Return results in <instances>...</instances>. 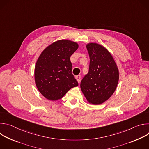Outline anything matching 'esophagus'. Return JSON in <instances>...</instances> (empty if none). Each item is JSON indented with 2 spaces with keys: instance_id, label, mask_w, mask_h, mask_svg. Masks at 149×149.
<instances>
[{
  "instance_id": "obj_1",
  "label": "esophagus",
  "mask_w": 149,
  "mask_h": 149,
  "mask_svg": "<svg viewBox=\"0 0 149 149\" xmlns=\"http://www.w3.org/2000/svg\"><path fill=\"white\" fill-rule=\"evenodd\" d=\"M75 78H76V79L77 80L78 82L79 83V82H80V81H81V76H80V75H77V76L75 77Z\"/></svg>"
}]
</instances>
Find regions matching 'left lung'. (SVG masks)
Segmentation results:
<instances>
[{
    "instance_id": "8db88e82",
    "label": "left lung",
    "mask_w": 149,
    "mask_h": 149,
    "mask_svg": "<svg viewBox=\"0 0 149 149\" xmlns=\"http://www.w3.org/2000/svg\"><path fill=\"white\" fill-rule=\"evenodd\" d=\"M90 56V67L80 87L88 102L98 105L107 101L114 93L119 79V71L110 52L97 43L86 46Z\"/></svg>"
}]
</instances>
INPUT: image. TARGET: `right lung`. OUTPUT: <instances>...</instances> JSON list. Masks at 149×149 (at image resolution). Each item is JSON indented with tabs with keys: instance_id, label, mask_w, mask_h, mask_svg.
<instances>
[{
	"instance_id": "add662e5",
	"label": "right lung",
	"mask_w": 149,
	"mask_h": 149,
	"mask_svg": "<svg viewBox=\"0 0 149 149\" xmlns=\"http://www.w3.org/2000/svg\"><path fill=\"white\" fill-rule=\"evenodd\" d=\"M77 42L62 39L47 47L39 55L35 67L36 86L47 99H61L78 83L72 74L70 57L78 48Z\"/></svg>"
}]
</instances>
